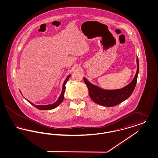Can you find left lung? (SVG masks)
Wrapping results in <instances>:
<instances>
[{
	"instance_id": "obj_1",
	"label": "left lung",
	"mask_w": 158,
	"mask_h": 158,
	"mask_svg": "<svg viewBox=\"0 0 158 158\" xmlns=\"http://www.w3.org/2000/svg\"><path fill=\"white\" fill-rule=\"evenodd\" d=\"M136 63L137 70L133 81L127 86L121 89L110 90L102 89L91 83L84 77V82L88 88L89 96L93 101L99 105L110 107L118 105L129 98L135 89L137 83L139 70V63L137 57L136 59Z\"/></svg>"
}]
</instances>
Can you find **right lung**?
Listing matches in <instances>:
<instances>
[{"label": "right lung", "mask_w": 158, "mask_h": 158, "mask_svg": "<svg viewBox=\"0 0 158 158\" xmlns=\"http://www.w3.org/2000/svg\"><path fill=\"white\" fill-rule=\"evenodd\" d=\"M70 76H71V74L67 76V77L66 78V79L64 80V83H63V84L62 90H61V94H60V96H59V97L58 98V99H57L54 103L52 104H48V105H35L34 103L31 102L30 101L28 100L27 99L25 98V99H26L28 102H29L31 105L34 106L35 107H36L37 108L39 109V110H52V109H54V108H56L57 106H59V105H60V104L63 102V99H64V92H65V89H66L65 85H66V82H68L69 79L70 77ZM19 91H20V90H19ZM20 92L21 93V91H20ZM21 94H22V93H21ZM22 95H23V94H22Z\"/></svg>", "instance_id": "right-lung-1"}]
</instances>
